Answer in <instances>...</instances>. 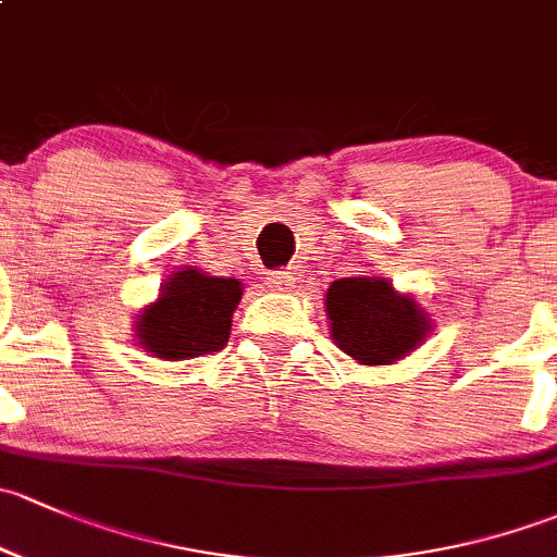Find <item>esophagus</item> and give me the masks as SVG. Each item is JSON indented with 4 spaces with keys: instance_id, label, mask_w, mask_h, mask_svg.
I'll use <instances>...</instances> for the list:
<instances>
[{
    "instance_id": "esophagus-1",
    "label": "esophagus",
    "mask_w": 557,
    "mask_h": 557,
    "mask_svg": "<svg viewBox=\"0 0 557 557\" xmlns=\"http://www.w3.org/2000/svg\"><path fill=\"white\" fill-rule=\"evenodd\" d=\"M268 286H271L273 292H292V286H295V276H292L289 271H276L268 276Z\"/></svg>"
}]
</instances>
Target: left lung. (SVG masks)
Listing matches in <instances>:
<instances>
[{"label":"left lung","mask_w":557,"mask_h":557,"mask_svg":"<svg viewBox=\"0 0 557 557\" xmlns=\"http://www.w3.org/2000/svg\"><path fill=\"white\" fill-rule=\"evenodd\" d=\"M330 337L359 364H394L423 346L432 319L410 292L383 276L332 281L324 300Z\"/></svg>","instance_id":"left-lung-1"}]
</instances>
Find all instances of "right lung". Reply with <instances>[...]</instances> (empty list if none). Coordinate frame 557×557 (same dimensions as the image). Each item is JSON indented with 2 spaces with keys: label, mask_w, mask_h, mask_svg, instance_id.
<instances>
[{
  "label": "right lung",
  "mask_w": 557,
  "mask_h": 557,
  "mask_svg": "<svg viewBox=\"0 0 557 557\" xmlns=\"http://www.w3.org/2000/svg\"><path fill=\"white\" fill-rule=\"evenodd\" d=\"M244 284L238 278L209 276L198 268H182L160 284L158 297L134 321V341L163 362L203 357L231 337Z\"/></svg>",
  "instance_id": "right-lung-1"
}]
</instances>
